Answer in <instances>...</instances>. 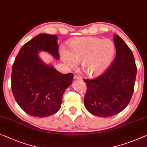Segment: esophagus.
<instances>
[{"label": "esophagus", "mask_w": 147, "mask_h": 147, "mask_svg": "<svg viewBox=\"0 0 147 147\" xmlns=\"http://www.w3.org/2000/svg\"><path fill=\"white\" fill-rule=\"evenodd\" d=\"M74 79L75 80H80V81L82 80V78H81L80 76H79L78 75H74Z\"/></svg>", "instance_id": "esophagus-1"}]
</instances>
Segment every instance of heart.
Returning <instances> with one entry per match:
<instances>
[{
    "label": "heart",
    "mask_w": 147,
    "mask_h": 147,
    "mask_svg": "<svg viewBox=\"0 0 147 147\" xmlns=\"http://www.w3.org/2000/svg\"><path fill=\"white\" fill-rule=\"evenodd\" d=\"M69 51L63 49L62 60L71 67L81 62L83 71L91 78L102 74L112 62L116 53L114 42L94 37H78L69 43Z\"/></svg>",
    "instance_id": "1"
}]
</instances>
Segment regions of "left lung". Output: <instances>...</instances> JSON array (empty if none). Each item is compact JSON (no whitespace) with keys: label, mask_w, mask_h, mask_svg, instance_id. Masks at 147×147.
<instances>
[{"label":"left lung","mask_w":147,"mask_h":147,"mask_svg":"<svg viewBox=\"0 0 147 147\" xmlns=\"http://www.w3.org/2000/svg\"><path fill=\"white\" fill-rule=\"evenodd\" d=\"M116 56L109 68L93 80H85L84 105L91 114L111 117L127 107L134 91L137 66L133 53L125 42L114 37Z\"/></svg>","instance_id":"obj_1"}]
</instances>
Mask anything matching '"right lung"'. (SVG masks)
I'll return each mask as SVG.
<instances>
[{
  "mask_svg": "<svg viewBox=\"0 0 147 147\" xmlns=\"http://www.w3.org/2000/svg\"><path fill=\"white\" fill-rule=\"evenodd\" d=\"M58 37L40 33L24 45L12 66V90L15 100L27 114L45 118L55 114L62 105V96L71 85L73 74H63L38 55L47 52L59 59Z\"/></svg>",
  "mask_w": 147,
  "mask_h": 147,
  "instance_id": "obj_1",
  "label": "right lung"
}]
</instances>
